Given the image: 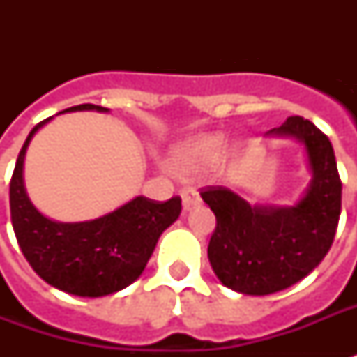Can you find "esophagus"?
Returning <instances> with one entry per match:
<instances>
[{"label":"esophagus","mask_w":357,"mask_h":357,"mask_svg":"<svg viewBox=\"0 0 357 357\" xmlns=\"http://www.w3.org/2000/svg\"><path fill=\"white\" fill-rule=\"evenodd\" d=\"M181 200H183L185 211H189V209L200 204V195L195 189H183L181 190Z\"/></svg>","instance_id":"obj_1"}]
</instances>
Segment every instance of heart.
<instances>
[{
  "instance_id": "obj_1",
  "label": "heart",
  "mask_w": 357,
  "mask_h": 357,
  "mask_svg": "<svg viewBox=\"0 0 357 357\" xmlns=\"http://www.w3.org/2000/svg\"><path fill=\"white\" fill-rule=\"evenodd\" d=\"M226 142L217 135H202L195 139L185 140L176 146L170 155V165L179 176H192L202 168L209 167L222 157Z\"/></svg>"
}]
</instances>
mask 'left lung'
<instances>
[{"label":"left lung","mask_w":357,"mask_h":357,"mask_svg":"<svg viewBox=\"0 0 357 357\" xmlns=\"http://www.w3.org/2000/svg\"><path fill=\"white\" fill-rule=\"evenodd\" d=\"M266 135L293 137L307 153L311 183L293 207L250 206L226 187L202 190L217 226L209 263L222 285L237 293L272 294L315 268L332 246L341 215V178L332 142L315 123L289 116Z\"/></svg>","instance_id":"8db88e82"}]
</instances>
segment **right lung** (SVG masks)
I'll return each mask as SVG.
<instances>
[{
  "label": "right lung",
  "mask_w": 357,
  "mask_h": 357,
  "mask_svg": "<svg viewBox=\"0 0 357 357\" xmlns=\"http://www.w3.org/2000/svg\"><path fill=\"white\" fill-rule=\"evenodd\" d=\"M109 109L83 103L61 113ZM52 119L36 123L25 139L10 179L14 235L33 271L53 287L75 296L98 298L122 291L142 274L157 241L178 220L181 198L155 202L137 196L122 207L86 222H55L44 217L25 192L24 159L33 135Z\"/></svg>",
  "instance_id": "add662e5"
}]
</instances>
